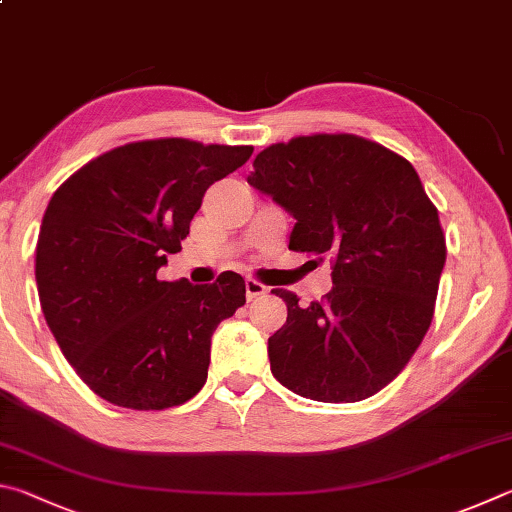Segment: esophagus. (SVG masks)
<instances>
[{"instance_id":"esophagus-1","label":"esophagus","mask_w":512,"mask_h":512,"mask_svg":"<svg viewBox=\"0 0 512 512\" xmlns=\"http://www.w3.org/2000/svg\"><path fill=\"white\" fill-rule=\"evenodd\" d=\"M263 294H267V288H265L261 281H256V279H247L245 281V297H247V301L261 299Z\"/></svg>"}]
</instances>
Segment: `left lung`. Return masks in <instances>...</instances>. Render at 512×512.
<instances>
[{
	"label": "left lung",
	"mask_w": 512,
	"mask_h": 512,
	"mask_svg": "<svg viewBox=\"0 0 512 512\" xmlns=\"http://www.w3.org/2000/svg\"><path fill=\"white\" fill-rule=\"evenodd\" d=\"M247 182L297 224L290 249L333 261V290L267 342L274 378L303 398L357 402L405 369L434 317L445 265L436 206L405 157L357 134H312L258 152Z\"/></svg>",
	"instance_id": "obj_1"
}]
</instances>
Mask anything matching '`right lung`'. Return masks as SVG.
<instances>
[{
	"label": "right lung",
	"mask_w": 512,
	"mask_h": 512,
	"mask_svg": "<svg viewBox=\"0 0 512 512\" xmlns=\"http://www.w3.org/2000/svg\"><path fill=\"white\" fill-rule=\"evenodd\" d=\"M251 146L134 141L76 170L44 211L35 281L62 355L89 389L139 411L184 405L204 387L211 337L245 306V281H161L206 188Z\"/></svg>",
	"instance_id": "1"
}]
</instances>
